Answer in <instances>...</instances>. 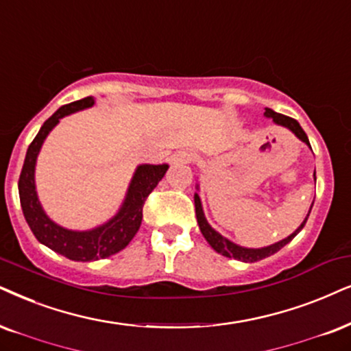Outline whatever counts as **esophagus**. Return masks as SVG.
<instances>
[{
  "instance_id": "obj_1",
  "label": "esophagus",
  "mask_w": 351,
  "mask_h": 351,
  "mask_svg": "<svg viewBox=\"0 0 351 351\" xmlns=\"http://www.w3.org/2000/svg\"><path fill=\"white\" fill-rule=\"evenodd\" d=\"M196 158V155L193 152H189V150H180V152L173 154L170 162L173 165H178V163H191Z\"/></svg>"
}]
</instances>
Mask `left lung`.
Here are the masks:
<instances>
[{
	"label": "left lung",
	"instance_id": "left-lung-1",
	"mask_svg": "<svg viewBox=\"0 0 351 351\" xmlns=\"http://www.w3.org/2000/svg\"><path fill=\"white\" fill-rule=\"evenodd\" d=\"M264 114L267 118H272L275 124H280V126L287 128V130H290L296 137H298L300 141H303L304 144L309 145L308 136H306V132L303 131V128L300 126V123L296 121V119L290 118V117H285V114L275 113L274 110H270V108H265V113ZM309 147H311V145H309ZM314 180H316V171H314ZM194 206H196V217H197L199 228H201V233L204 234V238L207 239L208 245L214 247V250L219 252V254L225 256V257H233V259L243 261V263H256V261L265 259V257L272 256L277 251H280L283 246L288 245V243H290L291 239H293L296 234L301 232V230H303L306 220H308V217H309V214L306 215V219H304L303 223H301L300 227L296 228L295 232L290 234V237H287L285 239H282V241L275 243V245L265 246V247H257V250H252V247H243V246H239V245H234V243H232V241H230V239H227L225 237H221L219 232H215V230L212 228L210 225H208V221L206 220V215H204L202 204H201V199H199V194L197 193L194 194ZM309 212H311V208H309Z\"/></svg>",
	"mask_w": 351,
	"mask_h": 351
}]
</instances>
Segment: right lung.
I'll return each mask as SVG.
<instances>
[{"label":"right lung","mask_w":351,"mask_h":351,"mask_svg":"<svg viewBox=\"0 0 351 351\" xmlns=\"http://www.w3.org/2000/svg\"><path fill=\"white\" fill-rule=\"evenodd\" d=\"M94 104L95 101L92 97H86V99L58 108L43 123L38 134L29 145L24 167H22L19 176L21 207L24 212L25 221L29 223L35 238L58 254L68 257L71 261H79V263L105 259V257L117 254L130 245V241L134 238L141 227V221H143V207L145 199L149 197L155 186L160 183V180L168 170L167 163H163V165H147L145 163V165L137 167L118 214L100 227L87 230V232H74V230L60 227L48 219V215L40 206L37 189H35L37 155L42 149L43 141L47 139L48 132L60 123L61 118L76 113L79 110L88 108Z\"/></svg>","instance_id":"1"}]
</instances>
